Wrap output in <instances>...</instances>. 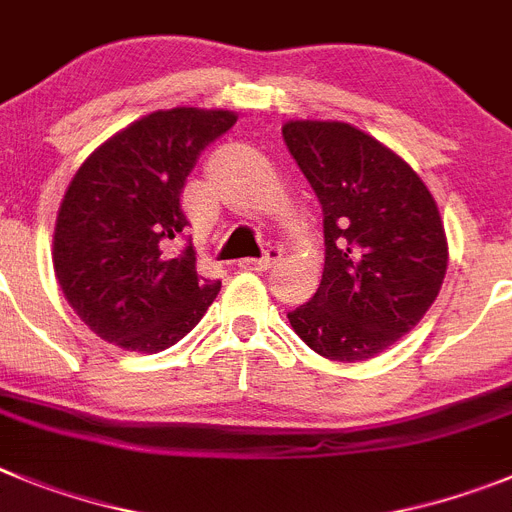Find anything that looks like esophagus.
<instances>
[{
	"label": "esophagus",
	"mask_w": 512,
	"mask_h": 512,
	"mask_svg": "<svg viewBox=\"0 0 512 512\" xmlns=\"http://www.w3.org/2000/svg\"><path fill=\"white\" fill-rule=\"evenodd\" d=\"M281 255H283V247H278V244H270L262 257H244V260H239V268L242 270H268L270 265H275V262L281 260Z\"/></svg>",
	"instance_id": "esophagus-1"
}]
</instances>
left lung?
Masks as SVG:
<instances>
[{
	"label": "left lung",
	"instance_id": "left-lung-1",
	"mask_svg": "<svg viewBox=\"0 0 512 512\" xmlns=\"http://www.w3.org/2000/svg\"><path fill=\"white\" fill-rule=\"evenodd\" d=\"M283 141L324 213L322 283L288 322L314 353L366 361L407 335L441 291V213L410 164L355 126L291 121Z\"/></svg>",
	"mask_w": 512,
	"mask_h": 512
}]
</instances>
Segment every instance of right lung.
<instances>
[{
	"instance_id": "obj_1",
	"label": "right lung",
	"mask_w": 512,
	"mask_h": 512,
	"mask_svg": "<svg viewBox=\"0 0 512 512\" xmlns=\"http://www.w3.org/2000/svg\"><path fill=\"white\" fill-rule=\"evenodd\" d=\"M237 123L229 110L144 115L87 157L69 182L53 231V268L71 309L118 348L159 353L201 322L221 281L195 270L172 239L190 224L180 206L190 170Z\"/></svg>"
}]
</instances>
